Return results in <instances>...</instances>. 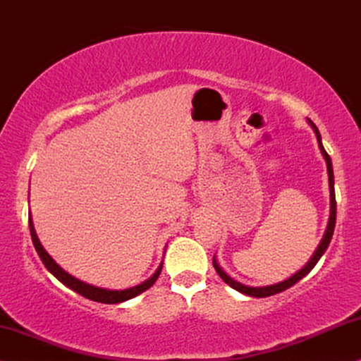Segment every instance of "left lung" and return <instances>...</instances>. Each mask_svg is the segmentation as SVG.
Wrapping results in <instances>:
<instances>
[{
    "instance_id": "8db88e82",
    "label": "left lung",
    "mask_w": 361,
    "mask_h": 361,
    "mask_svg": "<svg viewBox=\"0 0 361 361\" xmlns=\"http://www.w3.org/2000/svg\"><path fill=\"white\" fill-rule=\"evenodd\" d=\"M308 122H310V126L313 127L314 133H317L318 147H319V150H322L324 160H326V167H328V180H330V221H328V228H326V231H324V235H323L322 243H319L318 249H317V251H314L313 257H311V259L308 261V264H306L303 269L298 271L296 274H293L291 278L284 279V281H281V283L271 284V286L251 288V286H244V284L234 281V279L231 278V276H228V274L224 273V271L221 269V266L217 264V261H216V257H214V259H212V264H214L217 274L221 276L222 281H224L226 284H229L231 288H234L235 291L243 293V295L255 296V298H266V296H273V295H276V293H281V291H284V289L291 288L293 284H296L298 281H300L301 278H305V276L308 274L310 271L314 268V266H317V262L319 261V257L323 256V252L326 251L328 246H330V241H331V238H333V231H335V222H336V199H335V185H333V184H335V177H333V166H331L330 155L326 154V150H324V147H323V144H322V135H319L317 126H314V123L311 122L310 118H308Z\"/></svg>"
}]
</instances>
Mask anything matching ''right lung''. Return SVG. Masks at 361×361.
I'll return each instance as SVG.
<instances>
[{
  "label": "right lung",
  "instance_id": "1",
  "mask_svg": "<svg viewBox=\"0 0 361 361\" xmlns=\"http://www.w3.org/2000/svg\"><path fill=\"white\" fill-rule=\"evenodd\" d=\"M28 224H30L31 241H33L35 249H37L39 259L43 261L44 268L50 271V273L55 276L58 281L63 283L65 286H68L70 289H73V291H77L78 295L88 298V300L97 301V303L117 305V303H123V301L130 300V298H135L137 295H140V293H144L145 289H149L150 286H152V284L157 281L160 271H162V264H160L157 271H155V273L150 276L147 281L137 284V286H133V288H128V289H118V291H117V289H105V288L92 286V284L80 281V279L75 278V276L66 273V271L63 268H60V266H58L56 262L53 261V257L48 255L47 251H44L42 243H39L37 233H35V226H33V221H31V214L28 216Z\"/></svg>",
  "mask_w": 361,
  "mask_h": 361
}]
</instances>
